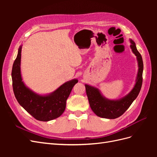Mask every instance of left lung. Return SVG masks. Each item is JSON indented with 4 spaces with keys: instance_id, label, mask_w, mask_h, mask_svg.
<instances>
[{
    "instance_id": "obj_1",
    "label": "left lung",
    "mask_w": 157,
    "mask_h": 157,
    "mask_svg": "<svg viewBox=\"0 0 157 157\" xmlns=\"http://www.w3.org/2000/svg\"><path fill=\"white\" fill-rule=\"evenodd\" d=\"M130 43L133 53L137 57L139 69L135 86L127 96L117 100H110L104 98L98 88L85 84L90 106L93 112L99 117L114 119L121 117L129 108L140 92L143 82V59L137 50L135 42L130 40Z\"/></svg>"
}]
</instances>
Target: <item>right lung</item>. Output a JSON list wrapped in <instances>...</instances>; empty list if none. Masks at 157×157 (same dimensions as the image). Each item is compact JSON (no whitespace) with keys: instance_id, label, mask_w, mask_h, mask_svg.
I'll use <instances>...</instances> for the list:
<instances>
[{"instance_id":"obj_1","label":"right lung","mask_w":157,"mask_h":157,"mask_svg":"<svg viewBox=\"0 0 157 157\" xmlns=\"http://www.w3.org/2000/svg\"><path fill=\"white\" fill-rule=\"evenodd\" d=\"M21 46L19 48L17 58L14 61L12 71V86L15 97L20 105L36 120L49 121L60 117L64 112L66 101L77 79L71 80L61 85L54 92L40 96L26 87L21 75Z\"/></svg>"}]
</instances>
